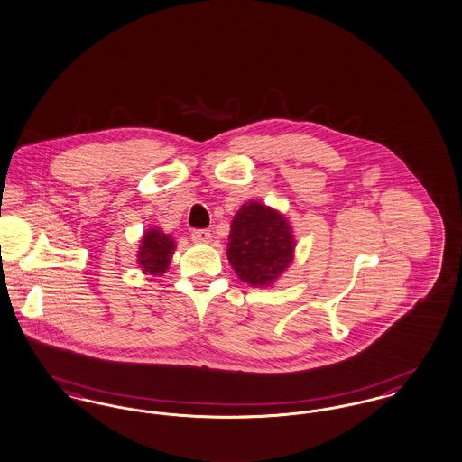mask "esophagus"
<instances>
[{
	"label": "esophagus",
	"mask_w": 462,
	"mask_h": 462,
	"mask_svg": "<svg viewBox=\"0 0 462 462\" xmlns=\"http://www.w3.org/2000/svg\"><path fill=\"white\" fill-rule=\"evenodd\" d=\"M191 240L195 243H208L212 240V233L208 229H195L191 233Z\"/></svg>",
	"instance_id": "1"
}]
</instances>
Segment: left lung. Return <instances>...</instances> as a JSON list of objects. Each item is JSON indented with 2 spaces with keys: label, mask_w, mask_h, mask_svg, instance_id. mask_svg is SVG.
Masks as SVG:
<instances>
[{
  "label": "left lung",
  "mask_w": 462,
  "mask_h": 462,
  "mask_svg": "<svg viewBox=\"0 0 462 462\" xmlns=\"http://www.w3.org/2000/svg\"><path fill=\"white\" fill-rule=\"evenodd\" d=\"M295 240L283 214L259 201L243 203L231 222L227 261L252 287H271L293 261Z\"/></svg>",
  "instance_id": "left-lung-1"
}]
</instances>
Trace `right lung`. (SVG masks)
Segmentation results:
<instances>
[{
  "label": "right lung",
  "mask_w": 462,
  "mask_h": 462,
  "mask_svg": "<svg viewBox=\"0 0 462 462\" xmlns=\"http://www.w3.org/2000/svg\"><path fill=\"white\" fill-rule=\"evenodd\" d=\"M175 250V240L171 235L151 227L147 229L139 245L137 263L143 267L144 274L162 276L171 266V255Z\"/></svg>",
  "instance_id": "add662e5"
}]
</instances>
